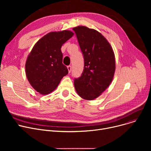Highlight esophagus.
Masks as SVG:
<instances>
[{
    "label": "esophagus",
    "instance_id": "esophagus-1",
    "mask_svg": "<svg viewBox=\"0 0 151 151\" xmlns=\"http://www.w3.org/2000/svg\"><path fill=\"white\" fill-rule=\"evenodd\" d=\"M67 68H68V72L70 73L71 71V65L67 66Z\"/></svg>",
    "mask_w": 151,
    "mask_h": 151
}]
</instances>
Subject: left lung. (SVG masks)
I'll use <instances>...</instances> for the list:
<instances>
[{
  "instance_id": "8db88e82",
  "label": "left lung",
  "mask_w": 151,
  "mask_h": 151,
  "mask_svg": "<svg viewBox=\"0 0 151 151\" xmlns=\"http://www.w3.org/2000/svg\"><path fill=\"white\" fill-rule=\"evenodd\" d=\"M84 58V70L74 85L81 98L92 100L100 96L111 83L115 58L111 46L98 31L85 26L73 29Z\"/></svg>"
}]
</instances>
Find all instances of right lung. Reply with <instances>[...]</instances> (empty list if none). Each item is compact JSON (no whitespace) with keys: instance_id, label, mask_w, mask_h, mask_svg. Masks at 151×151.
<instances>
[{"instance_id":"1","label":"right lung","mask_w":151,"mask_h":151,"mask_svg":"<svg viewBox=\"0 0 151 151\" xmlns=\"http://www.w3.org/2000/svg\"><path fill=\"white\" fill-rule=\"evenodd\" d=\"M73 35L72 32H52L40 39L32 50L26 63L28 80L38 92L51 93L67 75L68 70L62 63V45Z\"/></svg>"}]
</instances>
